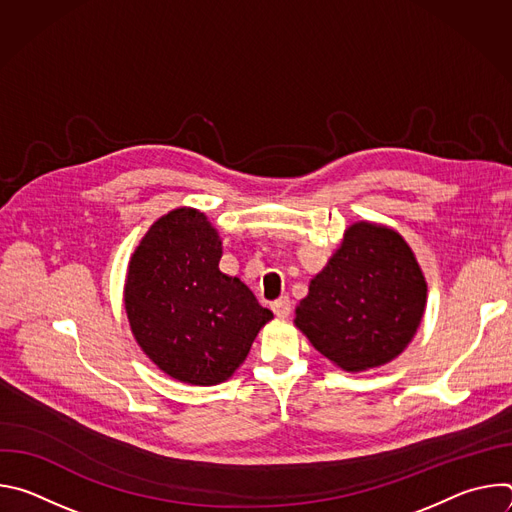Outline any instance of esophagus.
Listing matches in <instances>:
<instances>
[{
	"mask_svg": "<svg viewBox=\"0 0 512 512\" xmlns=\"http://www.w3.org/2000/svg\"><path fill=\"white\" fill-rule=\"evenodd\" d=\"M271 310L277 318H287L291 314V300L289 298H279L271 304Z\"/></svg>",
	"mask_w": 512,
	"mask_h": 512,
	"instance_id": "esophagus-1",
	"label": "esophagus"
}]
</instances>
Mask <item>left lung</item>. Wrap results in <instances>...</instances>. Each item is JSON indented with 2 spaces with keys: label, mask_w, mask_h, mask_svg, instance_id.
<instances>
[{
  "label": "left lung",
  "mask_w": 512,
  "mask_h": 512,
  "mask_svg": "<svg viewBox=\"0 0 512 512\" xmlns=\"http://www.w3.org/2000/svg\"><path fill=\"white\" fill-rule=\"evenodd\" d=\"M294 324L338 369L383 367L413 340L427 281L413 249L391 227L358 221L310 281Z\"/></svg>",
  "instance_id": "1"
}]
</instances>
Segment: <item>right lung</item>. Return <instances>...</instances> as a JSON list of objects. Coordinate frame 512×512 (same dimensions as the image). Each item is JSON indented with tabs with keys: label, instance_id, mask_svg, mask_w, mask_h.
Returning <instances> with one entry per match:
<instances>
[{
	"label": "right lung",
	"instance_id": "add662e5",
	"mask_svg": "<svg viewBox=\"0 0 512 512\" xmlns=\"http://www.w3.org/2000/svg\"><path fill=\"white\" fill-rule=\"evenodd\" d=\"M223 241L204 212L160 216L135 247L123 302L131 334L168 377L212 387L245 362L273 314L253 291L218 269Z\"/></svg>",
	"mask_w": 512,
	"mask_h": 512
}]
</instances>
